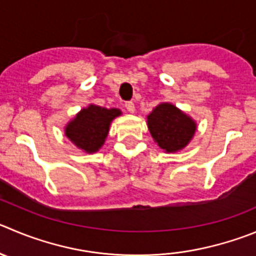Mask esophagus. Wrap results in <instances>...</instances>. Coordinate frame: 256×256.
Listing matches in <instances>:
<instances>
[{"mask_svg": "<svg viewBox=\"0 0 256 256\" xmlns=\"http://www.w3.org/2000/svg\"><path fill=\"white\" fill-rule=\"evenodd\" d=\"M125 108L128 110V112H130V114H134V112H135V104H134V102H126L125 104Z\"/></svg>", "mask_w": 256, "mask_h": 256, "instance_id": "obj_1", "label": "esophagus"}]
</instances>
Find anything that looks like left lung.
I'll use <instances>...</instances> for the list:
<instances>
[{
  "mask_svg": "<svg viewBox=\"0 0 256 256\" xmlns=\"http://www.w3.org/2000/svg\"><path fill=\"white\" fill-rule=\"evenodd\" d=\"M148 128L160 149L176 152L187 146L196 132V121L174 104L164 102L148 114Z\"/></svg>",
  "mask_w": 256,
  "mask_h": 256,
  "instance_id": "obj_1",
  "label": "left lung"
}]
</instances>
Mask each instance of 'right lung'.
Instances as JSON below:
<instances>
[{
	"label": "right lung",
	"mask_w": 256,
	"mask_h": 256,
	"mask_svg": "<svg viewBox=\"0 0 256 256\" xmlns=\"http://www.w3.org/2000/svg\"><path fill=\"white\" fill-rule=\"evenodd\" d=\"M118 108H104L90 104L80 110L73 120L66 124V136L78 149L88 152H96L101 149L108 135L112 120L120 116Z\"/></svg>",
	"instance_id": "right-lung-1"
}]
</instances>
